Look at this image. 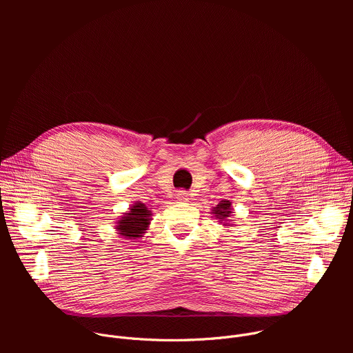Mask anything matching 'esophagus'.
Here are the masks:
<instances>
[{
  "mask_svg": "<svg viewBox=\"0 0 353 353\" xmlns=\"http://www.w3.org/2000/svg\"><path fill=\"white\" fill-rule=\"evenodd\" d=\"M188 196H190V194H188L187 191H184V190H181V191L177 192V199L180 201V203H187V201L190 199Z\"/></svg>",
  "mask_w": 353,
  "mask_h": 353,
  "instance_id": "1",
  "label": "esophagus"
}]
</instances>
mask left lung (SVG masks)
I'll return each mask as SVG.
<instances>
[{
  "label": "left lung",
  "instance_id": "obj_1",
  "mask_svg": "<svg viewBox=\"0 0 353 353\" xmlns=\"http://www.w3.org/2000/svg\"><path fill=\"white\" fill-rule=\"evenodd\" d=\"M215 219H218L219 223H223V226H233L232 223V219L230 215L233 214L232 212V203L230 201H221V203L212 208V212Z\"/></svg>",
  "mask_w": 353,
  "mask_h": 353
}]
</instances>
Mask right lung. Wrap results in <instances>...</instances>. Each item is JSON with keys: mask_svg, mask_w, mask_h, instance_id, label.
I'll return each mask as SVG.
<instances>
[{"mask_svg": "<svg viewBox=\"0 0 353 353\" xmlns=\"http://www.w3.org/2000/svg\"><path fill=\"white\" fill-rule=\"evenodd\" d=\"M150 216H152V212L141 201H137L119 218V221H116L114 229L117 230V234L124 239L134 240L142 237L152 221Z\"/></svg>", "mask_w": 353, "mask_h": 353, "instance_id": "add662e5", "label": "right lung"}]
</instances>
